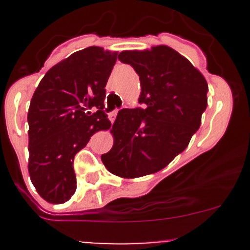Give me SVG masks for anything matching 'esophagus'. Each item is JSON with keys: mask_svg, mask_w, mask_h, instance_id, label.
<instances>
[{"mask_svg": "<svg viewBox=\"0 0 250 250\" xmlns=\"http://www.w3.org/2000/svg\"><path fill=\"white\" fill-rule=\"evenodd\" d=\"M116 115H117V110H115V111H113V112H111L110 115H109V120L111 121V123H113V121H115Z\"/></svg>", "mask_w": 250, "mask_h": 250, "instance_id": "obj_1", "label": "esophagus"}]
</instances>
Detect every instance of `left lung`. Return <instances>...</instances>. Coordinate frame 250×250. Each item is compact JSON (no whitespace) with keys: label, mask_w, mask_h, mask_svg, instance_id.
I'll use <instances>...</instances> for the list:
<instances>
[{"label":"left lung","mask_w":250,"mask_h":250,"mask_svg":"<svg viewBox=\"0 0 250 250\" xmlns=\"http://www.w3.org/2000/svg\"><path fill=\"white\" fill-rule=\"evenodd\" d=\"M118 59L139 75L144 109L118 111L112 148L102 155L110 173L125 179L158 172L188 147L208 104V83L185 57L161 44L123 50Z\"/></svg>","instance_id":"obj_1"}]
</instances>
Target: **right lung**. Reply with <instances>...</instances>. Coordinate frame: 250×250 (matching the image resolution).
Returning a JSON list of instances; mask_svg holds the SVG:
<instances>
[{"label":"right lung","instance_id":"add662e5","mask_svg":"<svg viewBox=\"0 0 250 250\" xmlns=\"http://www.w3.org/2000/svg\"><path fill=\"white\" fill-rule=\"evenodd\" d=\"M118 52L92 46L48 70L32 95L29 122V174L39 195L65 203L76 191L75 155L94 133L109 129L103 111ZM90 108H97L90 114Z\"/></svg>","mask_w":250,"mask_h":250}]
</instances>
